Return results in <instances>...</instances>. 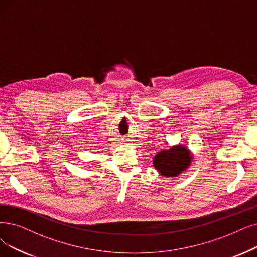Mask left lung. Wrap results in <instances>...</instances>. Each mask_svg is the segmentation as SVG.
Returning <instances> with one entry per match:
<instances>
[{"label": "left lung", "mask_w": 257, "mask_h": 257, "mask_svg": "<svg viewBox=\"0 0 257 257\" xmlns=\"http://www.w3.org/2000/svg\"><path fill=\"white\" fill-rule=\"evenodd\" d=\"M192 159L191 151L179 143L170 149L160 150L154 156L153 166L161 176L177 177L190 167Z\"/></svg>", "instance_id": "obj_1"}]
</instances>
